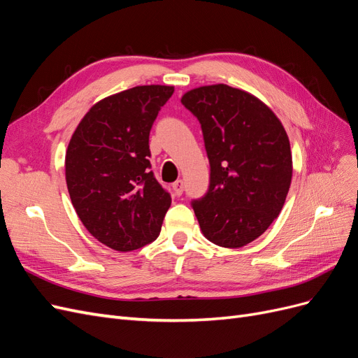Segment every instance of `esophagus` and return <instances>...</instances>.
<instances>
[{"mask_svg": "<svg viewBox=\"0 0 358 358\" xmlns=\"http://www.w3.org/2000/svg\"><path fill=\"white\" fill-rule=\"evenodd\" d=\"M183 188H185V185H183V180H176L175 183H173V189H175V192H176V196H182V192H183Z\"/></svg>", "mask_w": 358, "mask_h": 358, "instance_id": "1", "label": "esophagus"}]
</instances>
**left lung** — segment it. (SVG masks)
Returning a JSON list of instances; mask_svg holds the SVG:
<instances>
[{
  "mask_svg": "<svg viewBox=\"0 0 358 358\" xmlns=\"http://www.w3.org/2000/svg\"><path fill=\"white\" fill-rule=\"evenodd\" d=\"M180 103L199 119L210 164L208 192L191 201L203 234L224 248L251 243L278 218L291 185L282 124L254 95L222 83Z\"/></svg>",
  "mask_w": 358,
  "mask_h": 358,
  "instance_id": "1",
  "label": "left lung"
}]
</instances>
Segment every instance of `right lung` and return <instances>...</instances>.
Instances as JSON below:
<instances>
[{
  "instance_id": "obj_1",
  "label": "right lung",
  "mask_w": 358,
  "mask_h": 358,
  "mask_svg": "<svg viewBox=\"0 0 358 358\" xmlns=\"http://www.w3.org/2000/svg\"><path fill=\"white\" fill-rule=\"evenodd\" d=\"M173 86L148 85L107 96L83 116L69 143L71 203L96 241L127 252L154 242L170 192L150 170L149 133Z\"/></svg>"
}]
</instances>
